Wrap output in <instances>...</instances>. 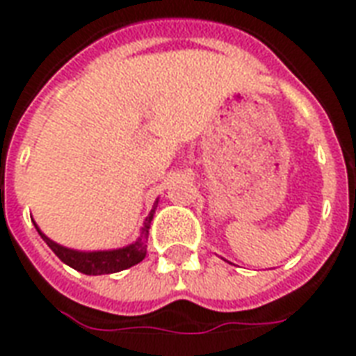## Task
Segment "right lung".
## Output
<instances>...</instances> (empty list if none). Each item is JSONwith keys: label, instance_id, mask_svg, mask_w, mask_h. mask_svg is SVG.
<instances>
[{"label": "right lung", "instance_id": "add662e5", "mask_svg": "<svg viewBox=\"0 0 356 356\" xmlns=\"http://www.w3.org/2000/svg\"><path fill=\"white\" fill-rule=\"evenodd\" d=\"M156 206L152 208V211L148 213V217L145 219V225L140 229V236L133 244L125 248H120V250H106V252H78V250H70V248H65L53 242L51 238H47L35 225V229L40 232V236L45 240V244L55 252L58 259L63 263H66L68 267L80 270L83 275H112V273H120L124 268H129L133 265H137L145 259L147 255V240H148V229H150V221L154 217Z\"/></svg>", "mask_w": 356, "mask_h": 356}]
</instances>
